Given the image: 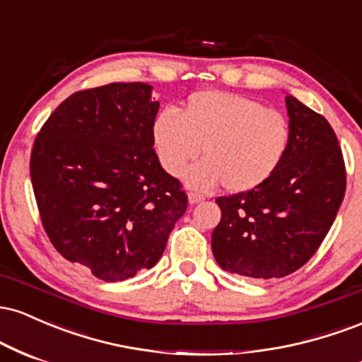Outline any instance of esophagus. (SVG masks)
Returning <instances> with one entry per match:
<instances>
[{
    "mask_svg": "<svg viewBox=\"0 0 362 362\" xmlns=\"http://www.w3.org/2000/svg\"><path fill=\"white\" fill-rule=\"evenodd\" d=\"M204 201V197H202L201 194H195V192H190L189 194V204H199V202Z\"/></svg>",
    "mask_w": 362,
    "mask_h": 362,
    "instance_id": "esophagus-1",
    "label": "esophagus"
}]
</instances>
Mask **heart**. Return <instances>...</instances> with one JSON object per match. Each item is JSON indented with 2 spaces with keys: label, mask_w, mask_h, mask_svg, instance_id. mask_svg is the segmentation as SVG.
Wrapping results in <instances>:
<instances>
[{
  "label": "heart",
  "mask_w": 362,
  "mask_h": 362,
  "mask_svg": "<svg viewBox=\"0 0 362 362\" xmlns=\"http://www.w3.org/2000/svg\"><path fill=\"white\" fill-rule=\"evenodd\" d=\"M153 146L165 172L180 177L187 165L190 189L218 185L231 194L264 185L281 167L289 148V124L281 112L238 93L206 90L190 95L180 115L163 110L153 122Z\"/></svg>",
  "instance_id": "heart-1"
}]
</instances>
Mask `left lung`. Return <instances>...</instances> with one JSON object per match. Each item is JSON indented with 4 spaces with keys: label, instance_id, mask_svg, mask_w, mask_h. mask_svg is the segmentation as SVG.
I'll return each mask as SVG.
<instances>
[{
    "label": "left lung",
    "instance_id": "1",
    "mask_svg": "<svg viewBox=\"0 0 362 362\" xmlns=\"http://www.w3.org/2000/svg\"><path fill=\"white\" fill-rule=\"evenodd\" d=\"M289 148L276 173L250 192L218 197L211 236L223 271L253 279L284 277L323 242L346 194V167L334 129L293 95L286 97Z\"/></svg>",
    "mask_w": 362,
    "mask_h": 362
}]
</instances>
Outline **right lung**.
Returning a JSON list of instances; mask_svg holds the SVG:
<instances>
[{"instance_id": "obj_1", "label": "right lung", "mask_w": 362, "mask_h": 362, "mask_svg": "<svg viewBox=\"0 0 362 362\" xmlns=\"http://www.w3.org/2000/svg\"><path fill=\"white\" fill-rule=\"evenodd\" d=\"M146 83L76 91L52 112L30 156L40 219L56 250L102 281L151 269L187 209L153 149L160 103Z\"/></svg>"}]
</instances>
